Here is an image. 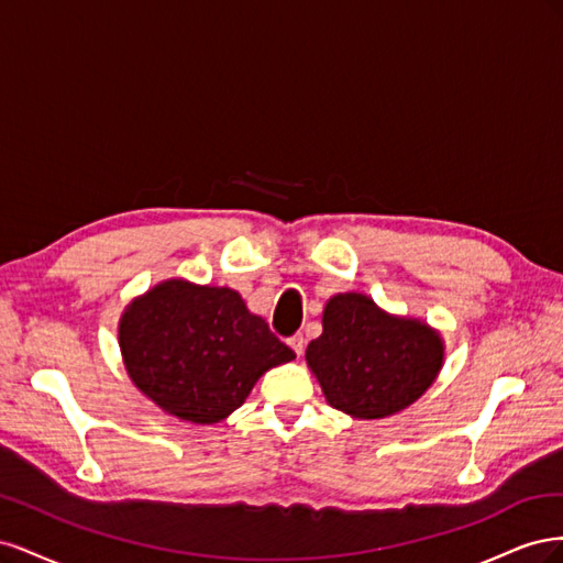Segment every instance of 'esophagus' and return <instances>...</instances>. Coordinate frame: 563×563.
Segmentation results:
<instances>
[{"label": "esophagus", "instance_id": "obj_1", "mask_svg": "<svg viewBox=\"0 0 563 563\" xmlns=\"http://www.w3.org/2000/svg\"><path fill=\"white\" fill-rule=\"evenodd\" d=\"M288 347H291V350L300 356V354H302V350H305V338H302L300 333L291 335V338H288Z\"/></svg>", "mask_w": 563, "mask_h": 563}]
</instances>
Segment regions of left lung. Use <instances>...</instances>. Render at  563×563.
I'll use <instances>...</instances> for the list:
<instances>
[{"label": "left lung", "mask_w": 563, "mask_h": 563, "mask_svg": "<svg viewBox=\"0 0 563 563\" xmlns=\"http://www.w3.org/2000/svg\"><path fill=\"white\" fill-rule=\"evenodd\" d=\"M321 335L305 350L327 401L352 418H389L418 401L444 366V338L428 321L389 314L364 294L327 300Z\"/></svg>", "instance_id": "left-lung-1"}]
</instances>
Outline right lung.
I'll use <instances>...</instances> for the list:
<instances>
[{
  "label": "right lung",
  "mask_w": 563,
  "mask_h": 563,
  "mask_svg": "<svg viewBox=\"0 0 563 563\" xmlns=\"http://www.w3.org/2000/svg\"><path fill=\"white\" fill-rule=\"evenodd\" d=\"M119 350L133 385L192 424L225 420L265 371L296 360L234 288L178 277L126 305Z\"/></svg>",
  "instance_id": "right-lung-1"
}]
</instances>
